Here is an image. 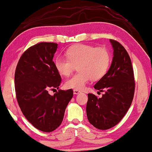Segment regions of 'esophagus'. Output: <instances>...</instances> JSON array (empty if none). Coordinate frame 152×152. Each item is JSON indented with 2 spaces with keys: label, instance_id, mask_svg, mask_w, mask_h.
Wrapping results in <instances>:
<instances>
[{
  "label": "esophagus",
  "instance_id": "34e87169",
  "mask_svg": "<svg viewBox=\"0 0 152 152\" xmlns=\"http://www.w3.org/2000/svg\"><path fill=\"white\" fill-rule=\"evenodd\" d=\"M80 90H73V93H74L75 94H80Z\"/></svg>",
  "mask_w": 152,
  "mask_h": 152
}]
</instances>
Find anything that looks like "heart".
<instances>
[{"mask_svg":"<svg viewBox=\"0 0 152 152\" xmlns=\"http://www.w3.org/2000/svg\"><path fill=\"white\" fill-rule=\"evenodd\" d=\"M67 58L59 56L55 60V67L62 76L70 75L76 66L79 72L67 80V88L82 90L92 79H101L107 72L110 64V54L104 48H96L85 44H78L67 49Z\"/></svg>","mask_w":152,"mask_h":152,"instance_id":"1","label":"heart"}]
</instances>
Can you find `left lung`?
Wrapping results in <instances>:
<instances>
[{
	"mask_svg": "<svg viewBox=\"0 0 152 152\" xmlns=\"http://www.w3.org/2000/svg\"><path fill=\"white\" fill-rule=\"evenodd\" d=\"M113 58L107 72L94 85V89L104 92L101 98L88 94L87 119L94 127L109 129L117 125L130 107L134 94V77L129 54L117 41L110 40Z\"/></svg>",
	"mask_w": 152,
	"mask_h": 152,
	"instance_id": "left-lung-1",
	"label": "left lung"
}]
</instances>
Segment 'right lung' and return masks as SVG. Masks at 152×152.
Here are the masks:
<instances>
[{"label": "right lung", "instance_id": "add662e5", "mask_svg": "<svg viewBox=\"0 0 152 152\" xmlns=\"http://www.w3.org/2000/svg\"><path fill=\"white\" fill-rule=\"evenodd\" d=\"M58 49L54 42H40L28 48L20 58L15 72V89L20 108L37 129L50 132L63 120L73 91L60 90L50 95V89H59L61 77L53 59Z\"/></svg>", "mask_w": 152, "mask_h": 152}]
</instances>
